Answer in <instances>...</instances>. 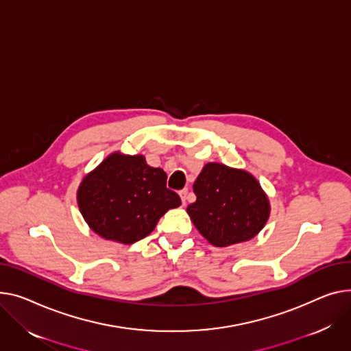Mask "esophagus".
Segmentation results:
<instances>
[{"label":"esophagus","instance_id":"esophagus-1","mask_svg":"<svg viewBox=\"0 0 351 351\" xmlns=\"http://www.w3.org/2000/svg\"><path fill=\"white\" fill-rule=\"evenodd\" d=\"M180 195V199H182V204L186 206V200H188V189H183L179 192Z\"/></svg>","mask_w":351,"mask_h":351}]
</instances>
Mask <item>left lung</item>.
Here are the masks:
<instances>
[{
  "instance_id": "left-lung-1",
  "label": "left lung",
  "mask_w": 351,
  "mask_h": 351,
  "mask_svg": "<svg viewBox=\"0 0 351 351\" xmlns=\"http://www.w3.org/2000/svg\"><path fill=\"white\" fill-rule=\"evenodd\" d=\"M196 202L188 215L200 234L216 247L254 239L269 219L271 206L260 182L244 169L208 162L193 183Z\"/></svg>"
}]
</instances>
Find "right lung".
Segmentation results:
<instances>
[{
	"label": "right lung",
	"instance_id": "obj_1",
	"mask_svg": "<svg viewBox=\"0 0 351 351\" xmlns=\"http://www.w3.org/2000/svg\"><path fill=\"white\" fill-rule=\"evenodd\" d=\"M79 210L104 240L132 244L151 234L180 197L167 188V173L149 167L144 155L110 154L87 173L77 189Z\"/></svg>",
	"mask_w": 351,
	"mask_h": 351
}]
</instances>
